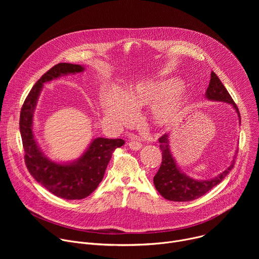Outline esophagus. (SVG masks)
Segmentation results:
<instances>
[{"label":"esophagus","instance_id":"esophagus-1","mask_svg":"<svg viewBox=\"0 0 259 259\" xmlns=\"http://www.w3.org/2000/svg\"><path fill=\"white\" fill-rule=\"evenodd\" d=\"M128 145H129L130 149L133 150V151H139V150L141 149V147H142V144H141L137 139H134V138H132V139L129 141Z\"/></svg>","mask_w":259,"mask_h":259}]
</instances>
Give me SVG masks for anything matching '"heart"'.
I'll use <instances>...</instances> for the list:
<instances>
[{
  "mask_svg": "<svg viewBox=\"0 0 259 259\" xmlns=\"http://www.w3.org/2000/svg\"><path fill=\"white\" fill-rule=\"evenodd\" d=\"M188 97L176 79L142 80L129 86L122 96L115 92L102 95L104 116L119 125H129L135 118L133 108L152 105L151 118L159 128H170L184 116Z\"/></svg>",
  "mask_w": 259,
  "mask_h": 259,
  "instance_id": "obj_1",
  "label": "heart"
}]
</instances>
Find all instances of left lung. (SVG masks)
<instances>
[{
	"instance_id": "left-lung-1",
	"label": "left lung",
	"mask_w": 259,
	"mask_h": 259,
	"mask_svg": "<svg viewBox=\"0 0 259 259\" xmlns=\"http://www.w3.org/2000/svg\"><path fill=\"white\" fill-rule=\"evenodd\" d=\"M205 97L210 101H220L231 104L236 110L239 118V123L241 124V117L237 105L235 104L224 84L221 83L219 78L216 76V73L213 71L211 72V80L206 90ZM159 142L163 159L161 167L154 177V184L161 196L169 201L189 202L204 196L211 189L223 181L235 165L234 156L232 164L224 172L219 173L216 177L204 180L194 179L193 177H190L182 172L176 163V160L171 152L170 134L168 133L163 135L159 139ZM236 153H238V150Z\"/></svg>"
}]
</instances>
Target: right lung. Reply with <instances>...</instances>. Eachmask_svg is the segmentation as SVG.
Returning a JSON list of instances; mask_svg holds the SVG:
<instances>
[{
  "mask_svg": "<svg viewBox=\"0 0 259 259\" xmlns=\"http://www.w3.org/2000/svg\"><path fill=\"white\" fill-rule=\"evenodd\" d=\"M84 70L85 66L80 64L63 62L54 65L31 88L20 113L24 160L30 175L54 196L65 200H81L94 192L103 178L113 152L125 144L123 139L97 137L92 139L78 159L66 163L52 161L42 152L33 133V121L44 84Z\"/></svg>",
  "mask_w": 259,
  "mask_h": 259,
  "instance_id": "add662e5",
  "label": "right lung"
}]
</instances>
